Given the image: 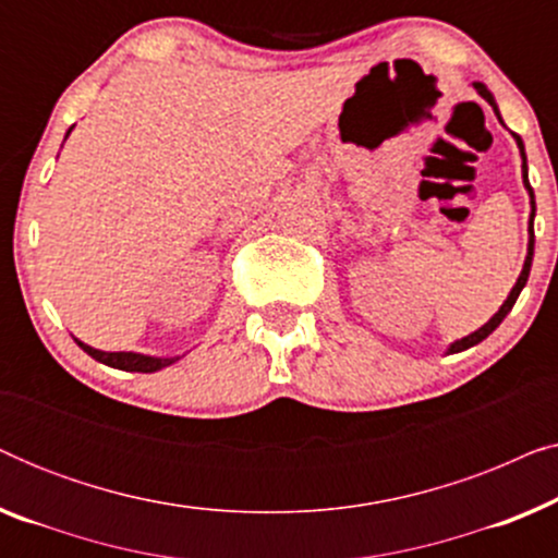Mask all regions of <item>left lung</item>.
I'll return each mask as SVG.
<instances>
[{
    "instance_id": "1",
    "label": "left lung",
    "mask_w": 558,
    "mask_h": 558,
    "mask_svg": "<svg viewBox=\"0 0 558 558\" xmlns=\"http://www.w3.org/2000/svg\"><path fill=\"white\" fill-rule=\"evenodd\" d=\"M472 86H475V90L480 96L485 98L487 104L493 106L495 109V113H498V106H495V98H493V94L490 90H487L483 83H472ZM500 117V113H498ZM515 136V142H518V149H521V157H523V185H525V190H529V195H531V220H529V256H525V262H523V271H521V277H518V281H515V287L510 289V294H508V300L502 302V307L495 312V315L487 319V323L480 327V330H475L472 335H468V338H462V340H457V342H452V345H449V353H460V350H468V348H472V345H477V342H483L487 335H490L495 327H498L502 319H506V315L510 310H513V304H515V300H518V294H521V289L525 287V281H529V274H531V262H533V216H536V197H533V187H531V182H529V170H525V149H523V142H521V136L518 134H513Z\"/></svg>"
}]
</instances>
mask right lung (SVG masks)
<instances>
[{
    "label": "right lung",
    "instance_id": "right-lung-1",
    "mask_svg": "<svg viewBox=\"0 0 558 558\" xmlns=\"http://www.w3.org/2000/svg\"><path fill=\"white\" fill-rule=\"evenodd\" d=\"M71 129H68V134H71ZM75 342H78V345L86 350L90 357H96L98 363L111 365V368H119V371L155 373L159 368H165V365H170V363L178 361V357H151V355H142V353H106V350H96V348H90V345H86V342H81V340H75Z\"/></svg>",
    "mask_w": 558,
    "mask_h": 558
}]
</instances>
